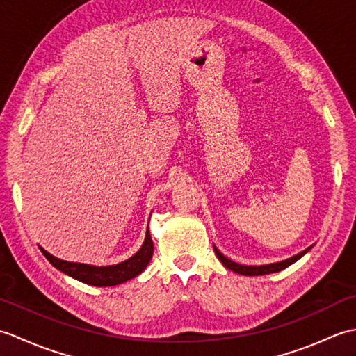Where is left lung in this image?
<instances>
[{
  "label": "left lung",
  "mask_w": 356,
  "mask_h": 356,
  "mask_svg": "<svg viewBox=\"0 0 356 356\" xmlns=\"http://www.w3.org/2000/svg\"><path fill=\"white\" fill-rule=\"evenodd\" d=\"M312 246H314V245H312ZM312 246L306 248L305 251H301V252H298L297 255L291 257V259H286V260L277 261V263L260 264V266H246V264H240V263L232 261L231 259H228V257H225L220 251H218V249H217L216 246H214V252H216V255H217V259L223 263V266H225V268L231 269L232 272H237V274H240V275H249V277H252V275H266V274H274V272H280V270L286 269L287 266H291L292 263H295L297 260H300L301 257H303L307 251H311V248H312Z\"/></svg>",
  "instance_id": "8db88e82"
}]
</instances>
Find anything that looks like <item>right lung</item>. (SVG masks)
Instances as JSON below:
<instances>
[{
  "label": "right lung",
  "mask_w": 356,
  "mask_h": 356,
  "mask_svg": "<svg viewBox=\"0 0 356 356\" xmlns=\"http://www.w3.org/2000/svg\"><path fill=\"white\" fill-rule=\"evenodd\" d=\"M40 249L45 259H47L58 270H61L64 274H67L74 280H79V282L86 284L107 287V286H116L120 283H125L128 280L139 275L140 272L148 266L151 257H153L154 246H153V238L149 236V229L147 228L145 240H143L139 251L134 255H131L128 260L120 261L118 264H111V266H93V264H86V263L65 261V260L58 259L55 255L49 254L41 246Z\"/></svg>",
  "instance_id": "right-lung-1"
}]
</instances>
